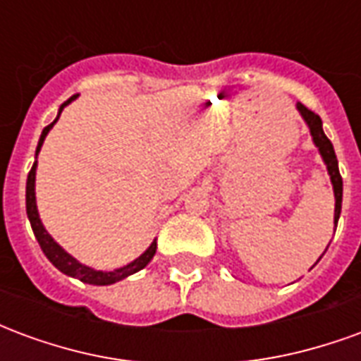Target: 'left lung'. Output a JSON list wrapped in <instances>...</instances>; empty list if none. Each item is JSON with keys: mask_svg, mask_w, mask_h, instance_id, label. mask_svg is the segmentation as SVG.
<instances>
[{"mask_svg": "<svg viewBox=\"0 0 361 361\" xmlns=\"http://www.w3.org/2000/svg\"><path fill=\"white\" fill-rule=\"evenodd\" d=\"M298 110L305 119V123L310 126L311 137H313V142L319 147V152L321 157L325 160L326 170H329V176H331V181H333L334 188V226L338 224V216H341V209H342V178L341 172H338V160H336V154H334L333 142L329 141V137L323 131V121L319 118L315 111L307 110L302 102H298ZM325 255V253H323Z\"/></svg>", "mask_w": 361, "mask_h": 361, "instance_id": "obj_1", "label": "left lung"}]
</instances>
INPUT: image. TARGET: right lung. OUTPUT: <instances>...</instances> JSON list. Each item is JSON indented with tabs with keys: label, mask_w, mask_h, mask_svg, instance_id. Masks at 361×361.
<instances>
[{
	"label": "right lung",
	"mask_w": 361,
	"mask_h": 361,
	"mask_svg": "<svg viewBox=\"0 0 361 361\" xmlns=\"http://www.w3.org/2000/svg\"><path fill=\"white\" fill-rule=\"evenodd\" d=\"M73 98H77V94L71 96L69 100L61 104V108H59V114L61 110L66 108L67 104L71 102ZM58 118L51 121L50 126L44 127L42 135H40V141H38V147H36V157H38V152H40V147H42L44 139H46V135L50 131L54 123L59 119ZM35 176H36V162L30 168V172H28L27 178V214L28 220H30V226H32V232H35L36 240L40 243V247H42L44 255L50 259V263L56 269L67 274V276H73V279H79L81 282H87V284H94V286H108V284H114V282H118V280L126 279L129 274H133V272L141 271L145 267L149 265L150 259L154 257V253H157V242L150 243V247L145 253H142L141 257L135 259L133 263H129L127 267H121V269H116L114 272H104V271H94V269H90V267L81 265L77 259H73L67 251H63L59 247L58 243L51 240V235L44 230L42 222H40V216H38V211H36V197H35Z\"/></svg>",
	"instance_id": "obj_1"
}]
</instances>
